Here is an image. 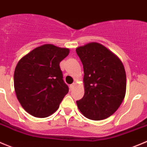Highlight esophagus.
<instances>
[{"mask_svg":"<svg viewBox=\"0 0 147 147\" xmlns=\"http://www.w3.org/2000/svg\"><path fill=\"white\" fill-rule=\"evenodd\" d=\"M76 86V83L75 82L73 83V84H71V85H70V88H71V89H72V88H73L74 86Z\"/></svg>","mask_w":147,"mask_h":147,"instance_id":"obj_1","label":"esophagus"}]
</instances>
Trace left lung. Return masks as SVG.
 <instances>
[{
  "instance_id": "1",
  "label": "left lung",
  "mask_w": 147,
  "mask_h": 147,
  "mask_svg": "<svg viewBox=\"0 0 147 147\" xmlns=\"http://www.w3.org/2000/svg\"><path fill=\"white\" fill-rule=\"evenodd\" d=\"M76 51L84 72V96L76 101L78 109L89 119H105L118 109L125 97L124 66L117 55L96 42Z\"/></svg>"
}]
</instances>
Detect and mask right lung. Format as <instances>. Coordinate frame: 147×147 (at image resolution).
Segmentation results:
<instances>
[{
  "mask_svg": "<svg viewBox=\"0 0 147 147\" xmlns=\"http://www.w3.org/2000/svg\"><path fill=\"white\" fill-rule=\"evenodd\" d=\"M69 49L43 44L21 58L14 71V88L21 105L30 115L45 118L59 108L69 87L59 63Z\"/></svg>",
  "mask_w": 147,
  "mask_h": 147,
  "instance_id": "1",
  "label": "right lung"
}]
</instances>
